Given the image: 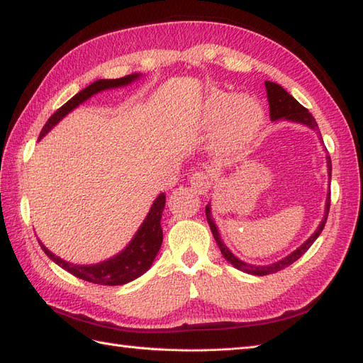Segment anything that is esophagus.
<instances>
[{
	"label": "esophagus",
	"mask_w": 363,
	"mask_h": 363,
	"mask_svg": "<svg viewBox=\"0 0 363 363\" xmlns=\"http://www.w3.org/2000/svg\"><path fill=\"white\" fill-rule=\"evenodd\" d=\"M191 189L195 190L198 195H206V193L210 190V185H212V181H210V176L204 172H198L193 173L190 178Z\"/></svg>",
	"instance_id": "34e87169"
}]
</instances>
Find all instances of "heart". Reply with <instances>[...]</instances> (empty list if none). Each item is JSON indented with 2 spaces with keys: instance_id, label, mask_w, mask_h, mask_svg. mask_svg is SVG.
I'll return each instance as SVG.
<instances>
[{
  "instance_id": "obj_1",
  "label": "heart",
  "mask_w": 363,
  "mask_h": 363,
  "mask_svg": "<svg viewBox=\"0 0 363 363\" xmlns=\"http://www.w3.org/2000/svg\"><path fill=\"white\" fill-rule=\"evenodd\" d=\"M199 123L207 131H216L215 148L220 153L240 155L258 136L264 123V108L252 96L213 89L202 100Z\"/></svg>"
}]
</instances>
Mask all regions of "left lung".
Segmentation results:
<instances>
[{"mask_svg":"<svg viewBox=\"0 0 363 363\" xmlns=\"http://www.w3.org/2000/svg\"><path fill=\"white\" fill-rule=\"evenodd\" d=\"M266 91H267V100H269V111H271V121L272 122H280V121H288L292 123H300V125H305L308 128H311L313 131H315L317 138L320 140V143L323 145V140H322V134L318 131V125L315 122V119L313 117L308 109L305 106H301L296 99H294L288 91H286L283 86L278 85V83L274 82H266ZM325 148V145H323ZM326 151V148H325ZM328 153V151H326ZM326 167H328V178H330V187H331V157L326 155ZM331 190H328V195H326V202H325V213L322 221L317 225V229L314 230V233L311 235V237L301 244L300 247H297L294 252H291L289 255H286L284 258L274 261L271 264H250L246 263V261L240 259L237 255L233 254V252L225 246L223 238H221V233L218 230V225L213 220L212 216V206H210V202L206 206V216H207V223L210 225V230L213 233V238L216 241L218 246H220V250L223 257L229 261V263L237 267L238 271H242L246 274L250 275H258V277H263L267 274H274L281 271V269L291 266L294 261H297L305 252L313 246V242L318 238V235L322 233L323 227L326 224L328 220V212H330V204H331Z\"/></svg>","mask_w":363,"mask_h":363,"instance_id":"1","label":"left lung"}]
</instances>
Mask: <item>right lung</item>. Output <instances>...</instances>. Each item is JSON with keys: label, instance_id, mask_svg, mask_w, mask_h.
Instances as JSON below:
<instances>
[{"label": "right lung", "instance_id": "obj_1", "mask_svg": "<svg viewBox=\"0 0 363 363\" xmlns=\"http://www.w3.org/2000/svg\"><path fill=\"white\" fill-rule=\"evenodd\" d=\"M142 77L140 72H134L130 75H125L122 79H114V80H96L91 83L89 86L77 92L71 100L58 108L57 111L49 117V121L43 126V130L40 133V139H43L46 134L54 128V126L60 122L63 117H66L75 108L85 104L92 96L99 94L102 91L108 89H116V88H123L131 85L133 82H136ZM165 207V195L161 193L151 204L145 220L142 221L139 225L138 232L134 233L131 241L126 244V246L111 258H106L104 261H99V263L92 264H74L69 263L60 257L52 254L43 242L38 240L40 247L43 249L45 254L54 261L55 264L60 266L65 271L69 274L82 278V280L94 283V284H105V286H121L126 284L133 280H136L140 275L145 274L148 269L153 264V261L157 255L159 249H161V244L164 240L162 235V227H161V218Z\"/></svg>", "mask_w": 363, "mask_h": 363}]
</instances>
